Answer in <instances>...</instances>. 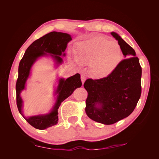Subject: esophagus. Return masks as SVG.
<instances>
[{
	"label": "esophagus",
	"instance_id": "obj_1",
	"mask_svg": "<svg viewBox=\"0 0 159 159\" xmlns=\"http://www.w3.org/2000/svg\"><path fill=\"white\" fill-rule=\"evenodd\" d=\"M85 80H86L85 76L84 74L81 75V82H82V85H84V83L85 82Z\"/></svg>",
	"mask_w": 159,
	"mask_h": 159
}]
</instances>
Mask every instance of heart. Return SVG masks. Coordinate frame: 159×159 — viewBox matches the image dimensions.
Returning <instances> with one entry per match:
<instances>
[{
	"mask_svg": "<svg viewBox=\"0 0 159 159\" xmlns=\"http://www.w3.org/2000/svg\"><path fill=\"white\" fill-rule=\"evenodd\" d=\"M75 58L80 64H89L91 74L97 78H106L117 69L123 58L121 46L102 36H95L78 42Z\"/></svg>",
	"mask_w": 159,
	"mask_h": 159,
	"instance_id": "obj_1",
	"label": "heart"
}]
</instances>
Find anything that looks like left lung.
Returning a JSON list of instances; mask_svg holds the SVG:
<instances>
[{
  "label": "left lung",
  "mask_w": 159,
  "mask_h": 159,
  "mask_svg": "<svg viewBox=\"0 0 159 159\" xmlns=\"http://www.w3.org/2000/svg\"><path fill=\"white\" fill-rule=\"evenodd\" d=\"M111 34L118 40L127 58L121 60L117 69L106 78L88 79L84 84L88 91L86 114L93 121L105 125H111L128 117L141 94L142 69L135 52L117 34L111 32Z\"/></svg>",
  "instance_id": "obj_1"
}]
</instances>
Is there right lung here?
Listing matches in <instances>:
<instances>
[{
  "label": "right lung",
  "instance_id": "1",
  "mask_svg": "<svg viewBox=\"0 0 159 159\" xmlns=\"http://www.w3.org/2000/svg\"><path fill=\"white\" fill-rule=\"evenodd\" d=\"M71 40V36L68 34L52 32L38 38L28 46L25 55L21 59L18 66V77L16 84V105L20 113L26 121L30 125L36 129L43 130L48 127L55 125L58 121V109L61 103L68 98L74 91L81 86L80 75L76 74L66 80L60 79L57 86L56 93H58L57 101L52 111L47 115H38L30 117H25L22 113V100L20 98V92L25 89V84L30 74V68L34 62L38 57L44 56L45 53H48L54 57L57 63L60 64L62 59L61 56L64 52L68 43ZM65 56V54H63Z\"/></svg>",
  "mask_w": 159,
  "mask_h": 159
}]
</instances>
